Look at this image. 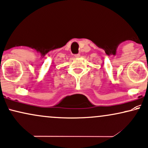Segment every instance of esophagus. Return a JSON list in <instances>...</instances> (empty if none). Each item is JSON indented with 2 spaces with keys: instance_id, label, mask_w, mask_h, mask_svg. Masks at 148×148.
I'll return each mask as SVG.
<instances>
[{
  "instance_id": "34e87169",
  "label": "esophagus",
  "mask_w": 148,
  "mask_h": 148,
  "mask_svg": "<svg viewBox=\"0 0 148 148\" xmlns=\"http://www.w3.org/2000/svg\"><path fill=\"white\" fill-rule=\"evenodd\" d=\"M74 57H75L76 58H79L80 57V54H77V55H74Z\"/></svg>"
}]
</instances>
